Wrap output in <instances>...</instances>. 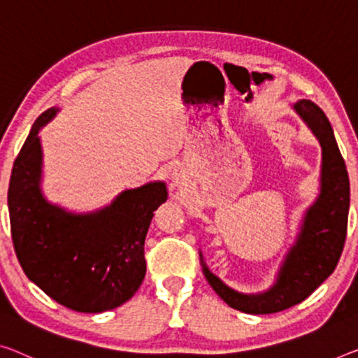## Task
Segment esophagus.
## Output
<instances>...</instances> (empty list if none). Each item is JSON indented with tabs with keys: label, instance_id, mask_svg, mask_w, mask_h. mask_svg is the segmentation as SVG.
Returning a JSON list of instances; mask_svg holds the SVG:
<instances>
[{
	"label": "esophagus",
	"instance_id": "obj_1",
	"mask_svg": "<svg viewBox=\"0 0 358 358\" xmlns=\"http://www.w3.org/2000/svg\"><path fill=\"white\" fill-rule=\"evenodd\" d=\"M171 180H173L174 185H182L184 180H185V173L180 168H174L173 173H171Z\"/></svg>",
	"mask_w": 358,
	"mask_h": 358
}]
</instances>
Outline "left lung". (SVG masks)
<instances>
[{
    "label": "left lung",
    "instance_id": "1",
    "mask_svg": "<svg viewBox=\"0 0 358 358\" xmlns=\"http://www.w3.org/2000/svg\"><path fill=\"white\" fill-rule=\"evenodd\" d=\"M291 107L320 142V194L306 210L299 234L285 255L273 285L261 293H240L208 268L200 252L203 273L219 298L234 309L252 315L285 310L310 296L336 268L348 234L349 176L331 124L312 101L299 99Z\"/></svg>",
    "mask_w": 358,
    "mask_h": 358
}]
</instances>
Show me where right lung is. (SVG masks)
Wrapping results in <instances>:
<instances>
[{"label": "right lung", "instance_id": "right-lung-1", "mask_svg": "<svg viewBox=\"0 0 358 358\" xmlns=\"http://www.w3.org/2000/svg\"><path fill=\"white\" fill-rule=\"evenodd\" d=\"M59 112L41 113L14 162L8 206L22 268L36 287L76 312L99 313L124 304L145 277L144 243L153 211L168 200L153 180L123 190L101 210L73 213L43 194L40 131Z\"/></svg>", "mask_w": 358, "mask_h": 358}]
</instances>
